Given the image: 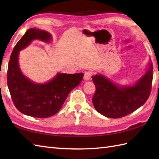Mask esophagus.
Wrapping results in <instances>:
<instances>
[{
	"label": "esophagus",
	"instance_id": "34e87169",
	"mask_svg": "<svg viewBox=\"0 0 159 159\" xmlns=\"http://www.w3.org/2000/svg\"><path fill=\"white\" fill-rule=\"evenodd\" d=\"M92 76V72H85L84 74V79L85 80H89Z\"/></svg>",
	"mask_w": 159,
	"mask_h": 159
}]
</instances>
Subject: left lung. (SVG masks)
<instances>
[{"label":"left lung","instance_id":"8db88e82","mask_svg":"<svg viewBox=\"0 0 159 159\" xmlns=\"http://www.w3.org/2000/svg\"><path fill=\"white\" fill-rule=\"evenodd\" d=\"M153 79L152 63L134 86L120 87L102 75L92 76L96 92L92 102L98 112L110 118H120L134 112L149 98Z\"/></svg>","mask_w":159,"mask_h":159}]
</instances>
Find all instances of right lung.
<instances>
[{"mask_svg": "<svg viewBox=\"0 0 159 159\" xmlns=\"http://www.w3.org/2000/svg\"><path fill=\"white\" fill-rule=\"evenodd\" d=\"M50 38L48 32L36 28L29 29L16 43L8 64L7 80L13 102L20 112L33 117L45 118L56 114L83 77V73H61L50 82L40 85L23 75L18 66L20 50L35 39L49 42Z\"/></svg>", "mask_w": 159, "mask_h": 159, "instance_id": "obj_1", "label": "right lung"}]
</instances>
